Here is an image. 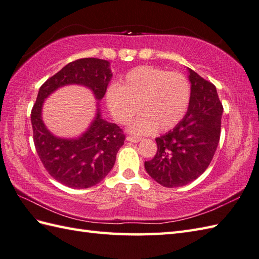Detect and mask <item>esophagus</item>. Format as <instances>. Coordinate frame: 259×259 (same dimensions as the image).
Segmentation results:
<instances>
[{
	"label": "esophagus",
	"instance_id": "obj_1",
	"mask_svg": "<svg viewBox=\"0 0 259 259\" xmlns=\"http://www.w3.org/2000/svg\"><path fill=\"white\" fill-rule=\"evenodd\" d=\"M126 140L130 142H139L141 140L140 137H136V136H128L126 137Z\"/></svg>",
	"mask_w": 259,
	"mask_h": 259
}]
</instances>
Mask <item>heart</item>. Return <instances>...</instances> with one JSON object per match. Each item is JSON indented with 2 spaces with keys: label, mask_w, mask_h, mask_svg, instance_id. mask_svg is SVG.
Returning a JSON list of instances; mask_svg holds the SVG:
<instances>
[{
  "label": "heart",
  "mask_w": 259,
  "mask_h": 259,
  "mask_svg": "<svg viewBox=\"0 0 259 259\" xmlns=\"http://www.w3.org/2000/svg\"><path fill=\"white\" fill-rule=\"evenodd\" d=\"M190 98L189 81L183 73L149 65L129 71L119 85L107 91L108 107L121 124L129 123L139 107L141 115L131 130L142 135L175 128L185 117Z\"/></svg>",
  "instance_id": "obj_1"
}]
</instances>
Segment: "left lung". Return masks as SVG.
<instances>
[{"label": "left lung", "instance_id": "left-lung-1", "mask_svg": "<svg viewBox=\"0 0 259 259\" xmlns=\"http://www.w3.org/2000/svg\"><path fill=\"white\" fill-rule=\"evenodd\" d=\"M191 98L184 119L174 130L158 137L157 152L145 161L150 177L167 188L191 183L205 171L216 152L223 104L211 82L188 69Z\"/></svg>", "mask_w": 259, "mask_h": 259}]
</instances>
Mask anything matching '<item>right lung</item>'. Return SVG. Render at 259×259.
Returning a JSON list of instances; mask_svg holds the SVG:
<instances>
[{
	"label": "right lung",
	"instance_id": "1",
	"mask_svg": "<svg viewBox=\"0 0 259 259\" xmlns=\"http://www.w3.org/2000/svg\"><path fill=\"white\" fill-rule=\"evenodd\" d=\"M111 76L106 60H75L41 85L32 108L33 141L38 158L52 178L70 188L84 189L100 183L112 169L125 136L119 125L102 119L98 109L90 128L79 138H58L43 123V102L53 91L65 84L85 85L93 91L97 100H101Z\"/></svg>",
	"mask_w": 259,
	"mask_h": 259
}]
</instances>
